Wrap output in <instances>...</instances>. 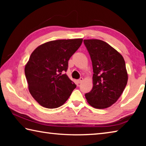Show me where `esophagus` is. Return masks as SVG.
I'll return each instance as SVG.
<instances>
[{"label": "esophagus", "instance_id": "esophagus-1", "mask_svg": "<svg viewBox=\"0 0 146 146\" xmlns=\"http://www.w3.org/2000/svg\"><path fill=\"white\" fill-rule=\"evenodd\" d=\"M82 81H83V78H82V77H80V78H79L78 80V82L79 84H80L81 82H82Z\"/></svg>", "mask_w": 146, "mask_h": 146}]
</instances>
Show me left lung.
<instances>
[{"label": "left lung", "mask_w": 146, "mask_h": 146, "mask_svg": "<svg viewBox=\"0 0 146 146\" xmlns=\"http://www.w3.org/2000/svg\"><path fill=\"white\" fill-rule=\"evenodd\" d=\"M93 66V88L85 94L92 107L104 109L117 102L127 82L123 56L106 42L98 39L84 40Z\"/></svg>", "instance_id": "left-lung-1"}]
</instances>
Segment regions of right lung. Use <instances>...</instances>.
<instances>
[{"label": "right lung", "instance_id": "right-lung-1", "mask_svg": "<svg viewBox=\"0 0 146 146\" xmlns=\"http://www.w3.org/2000/svg\"><path fill=\"white\" fill-rule=\"evenodd\" d=\"M82 38L56 40L37 47L25 66L29 91L39 104L49 109L63 105L76 86L66 72L68 60L82 43Z\"/></svg>", "mask_w": 146, "mask_h": 146}]
</instances>
